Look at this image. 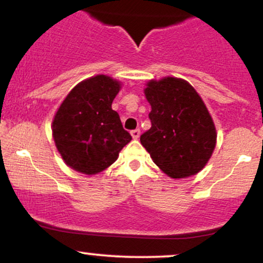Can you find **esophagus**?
<instances>
[{
  "label": "esophagus",
  "instance_id": "34e87169",
  "mask_svg": "<svg viewBox=\"0 0 263 263\" xmlns=\"http://www.w3.org/2000/svg\"><path fill=\"white\" fill-rule=\"evenodd\" d=\"M130 134L133 139H138L139 135H140V130H139V129H134V130L130 132Z\"/></svg>",
  "mask_w": 263,
  "mask_h": 263
}]
</instances>
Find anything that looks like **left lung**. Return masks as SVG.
Here are the masks:
<instances>
[{
  "label": "left lung",
  "instance_id": "obj_1",
  "mask_svg": "<svg viewBox=\"0 0 263 263\" xmlns=\"http://www.w3.org/2000/svg\"><path fill=\"white\" fill-rule=\"evenodd\" d=\"M151 128L141 145L160 170L173 179L195 176L206 166L217 142L215 123L201 96L186 80H148Z\"/></svg>",
  "mask_w": 263,
  "mask_h": 263
}]
</instances>
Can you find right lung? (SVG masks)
<instances>
[{"instance_id":"right-lung-1","label":"right lung","mask_w":263,"mask_h":263,"mask_svg":"<svg viewBox=\"0 0 263 263\" xmlns=\"http://www.w3.org/2000/svg\"><path fill=\"white\" fill-rule=\"evenodd\" d=\"M122 84L108 76L87 78L70 90L52 121V137L64 163L93 176L117 161L132 140L112 102Z\"/></svg>"}]
</instances>
